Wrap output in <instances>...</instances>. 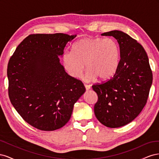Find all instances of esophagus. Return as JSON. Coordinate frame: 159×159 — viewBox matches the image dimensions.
<instances>
[{
  "label": "esophagus",
  "mask_w": 159,
  "mask_h": 159,
  "mask_svg": "<svg viewBox=\"0 0 159 159\" xmlns=\"http://www.w3.org/2000/svg\"><path fill=\"white\" fill-rule=\"evenodd\" d=\"M84 85H85V88L86 90H88V89H89L91 88V86H90L89 85H88V84H85Z\"/></svg>",
  "instance_id": "34e87169"
}]
</instances>
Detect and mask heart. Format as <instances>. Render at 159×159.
Wrapping results in <instances>:
<instances>
[{"label": "heart", "instance_id": "1", "mask_svg": "<svg viewBox=\"0 0 159 159\" xmlns=\"http://www.w3.org/2000/svg\"><path fill=\"white\" fill-rule=\"evenodd\" d=\"M119 59V48L111 38H85L75 42L72 51H65L61 56L64 68L70 75L78 78L87 68L84 80L98 78L107 80L116 71Z\"/></svg>", "mask_w": 159, "mask_h": 159}]
</instances>
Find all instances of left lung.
Segmentation results:
<instances>
[{
  "label": "left lung",
  "mask_w": 159,
  "mask_h": 159,
  "mask_svg": "<svg viewBox=\"0 0 159 159\" xmlns=\"http://www.w3.org/2000/svg\"><path fill=\"white\" fill-rule=\"evenodd\" d=\"M102 36H111L117 40L120 60L112 78L92 85L98 97L94 113L103 125L117 128L131 122L145 106L152 73L147 52L136 40L119 30Z\"/></svg>",
  "instance_id": "obj_1"
}]
</instances>
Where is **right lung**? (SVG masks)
<instances>
[{"instance_id": "right-lung-1", "label": "right lung", "mask_w": 159, "mask_h": 159, "mask_svg": "<svg viewBox=\"0 0 159 159\" xmlns=\"http://www.w3.org/2000/svg\"><path fill=\"white\" fill-rule=\"evenodd\" d=\"M75 37L32 34L9 60V99L22 118L38 129L54 131L64 126L85 92L84 84L66 73L58 57Z\"/></svg>"}]
</instances>
